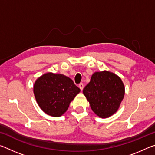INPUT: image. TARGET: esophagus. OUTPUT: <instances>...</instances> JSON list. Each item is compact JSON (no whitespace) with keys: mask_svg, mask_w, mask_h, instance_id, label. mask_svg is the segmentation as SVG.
Masks as SVG:
<instances>
[{"mask_svg":"<svg viewBox=\"0 0 155 155\" xmlns=\"http://www.w3.org/2000/svg\"><path fill=\"white\" fill-rule=\"evenodd\" d=\"M78 87H79V88L81 89V90L82 91V90H83V87H84V85H83V84L82 83H80V84H79V85H78Z\"/></svg>","mask_w":155,"mask_h":155,"instance_id":"1","label":"esophagus"}]
</instances>
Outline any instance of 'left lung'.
<instances>
[{"label":"left lung","mask_w":155,"mask_h":155,"mask_svg":"<svg viewBox=\"0 0 155 155\" xmlns=\"http://www.w3.org/2000/svg\"><path fill=\"white\" fill-rule=\"evenodd\" d=\"M83 92L92 111L102 118L111 116L118 109L124 96L121 78L108 71L95 72Z\"/></svg>","instance_id":"1"}]
</instances>
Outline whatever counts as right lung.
I'll list each match as a JSON object with an SVG mask.
<instances>
[{
    "label": "right lung",
    "instance_id": "1",
    "mask_svg": "<svg viewBox=\"0 0 155 155\" xmlns=\"http://www.w3.org/2000/svg\"><path fill=\"white\" fill-rule=\"evenodd\" d=\"M33 91L43 111L51 116L59 117L67 111L80 89L64 75L47 73L37 79Z\"/></svg>",
    "mask_w": 155,
    "mask_h": 155
}]
</instances>
